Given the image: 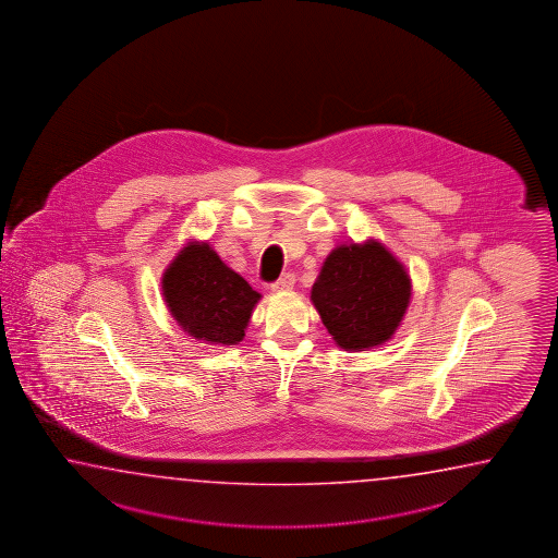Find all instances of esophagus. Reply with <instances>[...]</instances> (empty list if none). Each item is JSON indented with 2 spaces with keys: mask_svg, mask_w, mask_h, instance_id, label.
I'll use <instances>...</instances> for the list:
<instances>
[{
  "mask_svg": "<svg viewBox=\"0 0 558 558\" xmlns=\"http://www.w3.org/2000/svg\"><path fill=\"white\" fill-rule=\"evenodd\" d=\"M295 275L293 274H284L271 284V289L274 291H289V289H293V284H295Z\"/></svg>",
  "mask_w": 558,
  "mask_h": 558,
  "instance_id": "esophagus-1",
  "label": "esophagus"
}]
</instances>
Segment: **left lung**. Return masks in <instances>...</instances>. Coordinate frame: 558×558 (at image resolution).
I'll return each instance as SVG.
<instances>
[{
    "mask_svg": "<svg viewBox=\"0 0 558 558\" xmlns=\"http://www.w3.org/2000/svg\"><path fill=\"white\" fill-rule=\"evenodd\" d=\"M311 301L335 343L367 351L399 329L411 301V277L375 239L339 245L323 263Z\"/></svg>",
    "mask_w": 558,
    "mask_h": 558,
    "instance_id": "1",
    "label": "left lung"
}]
</instances>
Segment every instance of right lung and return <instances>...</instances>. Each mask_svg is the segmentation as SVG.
I'll return each mask as SVG.
<instances>
[{
	"mask_svg": "<svg viewBox=\"0 0 558 558\" xmlns=\"http://www.w3.org/2000/svg\"><path fill=\"white\" fill-rule=\"evenodd\" d=\"M167 308L193 339L238 344L262 295L219 259L214 247L190 241L161 279Z\"/></svg>",
	"mask_w": 558,
	"mask_h": 558,
	"instance_id": "1",
	"label": "right lung"
}]
</instances>
